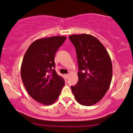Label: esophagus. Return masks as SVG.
Wrapping results in <instances>:
<instances>
[{"label": "esophagus", "mask_w": 133, "mask_h": 133, "mask_svg": "<svg viewBox=\"0 0 133 133\" xmlns=\"http://www.w3.org/2000/svg\"><path fill=\"white\" fill-rule=\"evenodd\" d=\"M64 77H65V79H67V78H68V77H69V75H68V74H65V75H64Z\"/></svg>", "instance_id": "34e87169"}]
</instances>
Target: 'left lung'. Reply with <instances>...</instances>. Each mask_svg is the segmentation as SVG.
Returning <instances> with one entry per match:
<instances>
[{"instance_id": "obj_1", "label": "left lung", "mask_w": 133, "mask_h": 133, "mask_svg": "<svg viewBox=\"0 0 133 133\" xmlns=\"http://www.w3.org/2000/svg\"><path fill=\"white\" fill-rule=\"evenodd\" d=\"M77 54L79 81L71 86L76 101L91 106L101 101L110 88L112 80L111 60L103 45L87 34L69 36Z\"/></svg>"}]
</instances>
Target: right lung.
<instances>
[{
  "instance_id": "add662e5",
  "label": "right lung",
  "mask_w": 133,
  "mask_h": 133,
  "mask_svg": "<svg viewBox=\"0 0 133 133\" xmlns=\"http://www.w3.org/2000/svg\"><path fill=\"white\" fill-rule=\"evenodd\" d=\"M65 36L42 38L30 45L23 58L21 77L31 97L45 105H51L59 97L65 85L63 78L54 70V57Z\"/></svg>"
}]
</instances>
